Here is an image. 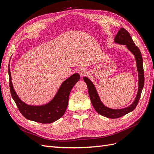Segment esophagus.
Here are the masks:
<instances>
[{
  "label": "esophagus",
  "instance_id": "esophagus-1",
  "mask_svg": "<svg viewBox=\"0 0 154 154\" xmlns=\"http://www.w3.org/2000/svg\"><path fill=\"white\" fill-rule=\"evenodd\" d=\"M87 72V71L85 68H80L78 70V73L80 74V75L82 76L86 75Z\"/></svg>",
  "mask_w": 154,
  "mask_h": 154
}]
</instances>
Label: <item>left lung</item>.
I'll use <instances>...</instances> for the list:
<instances>
[{"mask_svg":"<svg viewBox=\"0 0 154 154\" xmlns=\"http://www.w3.org/2000/svg\"><path fill=\"white\" fill-rule=\"evenodd\" d=\"M114 42L117 44H120L122 45H125L127 48L133 53L136 60L137 67L139 73V88L137 94L136 96V100H134L133 103L129 106L123 109H111L108 107L105 106L101 103L100 97L97 94L96 88L92 84V83L90 80L86 77H83V80L85 82L87 85L88 94H89L90 99L92 106H94V109L98 114L105 117L109 118H119L122 116H123L127 114L130 112L134 110L138 104L139 98L141 97V92L144 86V69H143V57L141 53V51L136 45L134 41L132 39L131 36L130 35L129 32L124 28H121L118 31L117 35H116L114 38Z\"/></svg>","mask_w":154,"mask_h":154,"instance_id":"8db88e82","label":"left lung"}]
</instances>
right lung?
Masks as SVG:
<instances>
[{
  "instance_id": "add662e5",
  "label": "right lung",
  "mask_w": 154,
  "mask_h": 154,
  "mask_svg": "<svg viewBox=\"0 0 154 154\" xmlns=\"http://www.w3.org/2000/svg\"><path fill=\"white\" fill-rule=\"evenodd\" d=\"M8 72L11 94L20 112L26 119L41 123H53L62 117L68 105L70 92L80 78L79 74H74L63 82L57 95L48 104L42 106H31L25 104L17 96L12 85L10 69Z\"/></svg>"
}]
</instances>
